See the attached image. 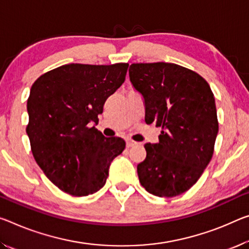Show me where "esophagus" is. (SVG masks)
Returning <instances> with one entry per match:
<instances>
[{
  "label": "esophagus",
  "mask_w": 249,
  "mask_h": 249,
  "mask_svg": "<svg viewBox=\"0 0 249 249\" xmlns=\"http://www.w3.org/2000/svg\"><path fill=\"white\" fill-rule=\"evenodd\" d=\"M136 144H137L136 142H134V141H131V140L126 141V147H127V148H129V147H133V146H135Z\"/></svg>",
  "instance_id": "esophagus-1"
}]
</instances>
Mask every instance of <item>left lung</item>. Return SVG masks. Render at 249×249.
I'll use <instances>...</instances> for the list:
<instances>
[{
  "instance_id": "obj_1",
  "label": "left lung",
  "mask_w": 249,
  "mask_h": 249,
  "mask_svg": "<svg viewBox=\"0 0 249 249\" xmlns=\"http://www.w3.org/2000/svg\"><path fill=\"white\" fill-rule=\"evenodd\" d=\"M129 80L144 98L145 122L161 128L156 144H145L137 165L146 191L159 197L183 194L210 163L218 133L215 98L208 83L174 63H136Z\"/></svg>"
}]
</instances>
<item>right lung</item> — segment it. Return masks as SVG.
Returning a JSON list of instances; mask_svg holds the SVG:
<instances>
[{
  "mask_svg": "<svg viewBox=\"0 0 249 249\" xmlns=\"http://www.w3.org/2000/svg\"><path fill=\"white\" fill-rule=\"evenodd\" d=\"M127 63L66 64L39 76L27 100L26 134L36 163L61 191L94 194L104 186L112 160L124 151L121 137L95 126L107 97L123 84Z\"/></svg>",
  "mask_w": 249,
  "mask_h": 249,
  "instance_id": "obj_1",
  "label": "right lung"
}]
</instances>
